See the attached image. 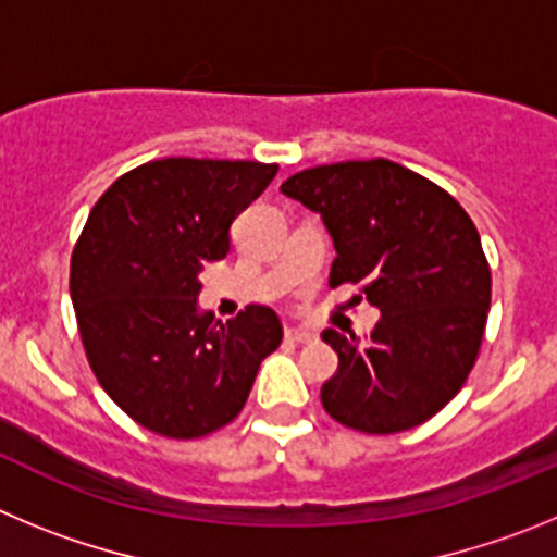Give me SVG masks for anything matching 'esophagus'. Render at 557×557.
Returning <instances> with one entry per match:
<instances>
[{"label": "esophagus", "instance_id": "esophagus-1", "mask_svg": "<svg viewBox=\"0 0 557 557\" xmlns=\"http://www.w3.org/2000/svg\"><path fill=\"white\" fill-rule=\"evenodd\" d=\"M313 338H315V333H310V330H305V327L285 330V341H288V344H310Z\"/></svg>", "mask_w": 557, "mask_h": 557}]
</instances>
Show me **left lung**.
I'll return each instance as SVG.
<instances>
[{
    "label": "left lung",
    "mask_w": 557,
    "mask_h": 557,
    "mask_svg": "<svg viewBox=\"0 0 557 557\" xmlns=\"http://www.w3.org/2000/svg\"><path fill=\"white\" fill-rule=\"evenodd\" d=\"M333 235L330 288L380 310L360 341L324 330L338 372L322 385L335 422L360 433H403L463 388L483 344L491 269L480 233L444 188L394 160L305 169L280 185Z\"/></svg>",
    "instance_id": "8db88e82"
}]
</instances>
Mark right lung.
Listing matches in <instances>:
<instances>
[{
	"instance_id": "1",
	"label": "right lung",
	"mask_w": 557,
	"mask_h": 557,
	"mask_svg": "<svg viewBox=\"0 0 557 557\" xmlns=\"http://www.w3.org/2000/svg\"><path fill=\"white\" fill-rule=\"evenodd\" d=\"M274 174L258 160H149L99 197L74 244L69 288L88 363L152 433L188 441L233 422L283 341L267 305L227 324L197 308L199 272L230 252V224Z\"/></svg>"
}]
</instances>
